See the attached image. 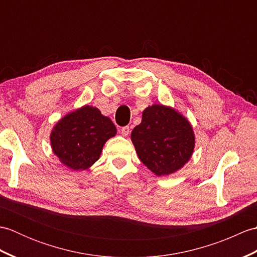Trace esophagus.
<instances>
[{
  "instance_id": "1",
  "label": "esophagus",
  "mask_w": 257,
  "mask_h": 257,
  "mask_svg": "<svg viewBox=\"0 0 257 257\" xmlns=\"http://www.w3.org/2000/svg\"><path fill=\"white\" fill-rule=\"evenodd\" d=\"M120 132H121V135L122 136H128L129 135V133H130V128L128 127V125H124V127H122L121 128V130H120Z\"/></svg>"
}]
</instances>
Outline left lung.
<instances>
[{
    "mask_svg": "<svg viewBox=\"0 0 257 257\" xmlns=\"http://www.w3.org/2000/svg\"><path fill=\"white\" fill-rule=\"evenodd\" d=\"M136 152L158 177L180 170L193 154L195 138L188 119L176 109L152 105L132 133Z\"/></svg>",
    "mask_w": 257,
    "mask_h": 257,
    "instance_id": "1",
    "label": "left lung"
}]
</instances>
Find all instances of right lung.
Wrapping results in <instances>:
<instances>
[{
	"label": "right lung",
	"mask_w": 257,
	"mask_h": 257,
	"mask_svg": "<svg viewBox=\"0 0 257 257\" xmlns=\"http://www.w3.org/2000/svg\"><path fill=\"white\" fill-rule=\"evenodd\" d=\"M117 133L99 109L86 105L67 113L51 133L53 152L72 170H86L99 159L102 147Z\"/></svg>",
	"instance_id": "1"
}]
</instances>
